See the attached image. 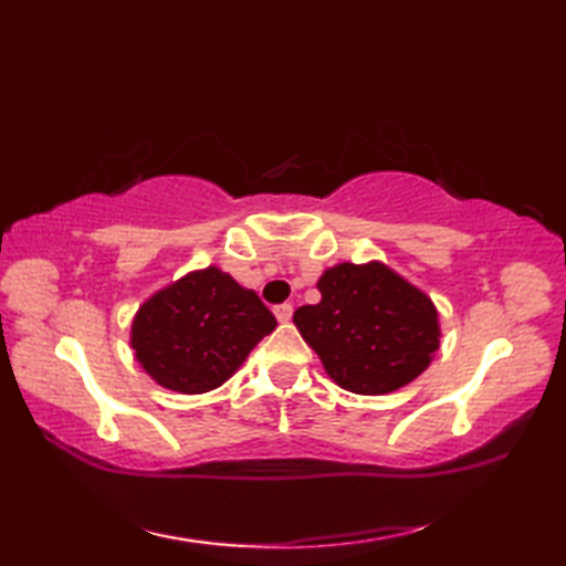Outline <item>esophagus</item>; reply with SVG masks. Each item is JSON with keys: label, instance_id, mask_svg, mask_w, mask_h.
<instances>
[{"label": "esophagus", "instance_id": "1", "mask_svg": "<svg viewBox=\"0 0 566 566\" xmlns=\"http://www.w3.org/2000/svg\"><path fill=\"white\" fill-rule=\"evenodd\" d=\"M274 316H276V321H280V323H290L292 316H294V306L292 304L274 306Z\"/></svg>", "mask_w": 566, "mask_h": 566}]
</instances>
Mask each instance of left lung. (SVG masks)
Instances as JSON below:
<instances>
[{
	"mask_svg": "<svg viewBox=\"0 0 566 566\" xmlns=\"http://www.w3.org/2000/svg\"><path fill=\"white\" fill-rule=\"evenodd\" d=\"M321 302L294 311L302 338L335 384L379 396L426 371L440 347L430 298L387 264L343 262L318 280Z\"/></svg>",
	"mask_w": 566,
	"mask_h": 566,
	"instance_id": "8db88e82",
	"label": "left lung"
}]
</instances>
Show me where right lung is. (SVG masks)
Segmentation results:
<instances>
[{
  "label": "right lung",
  "mask_w": 566,
  "mask_h": 566,
  "mask_svg": "<svg viewBox=\"0 0 566 566\" xmlns=\"http://www.w3.org/2000/svg\"><path fill=\"white\" fill-rule=\"evenodd\" d=\"M276 328L272 311L219 268L191 272L138 308L130 347L165 389L203 394L233 375Z\"/></svg>",
  "instance_id": "right-lung-1"
}]
</instances>
